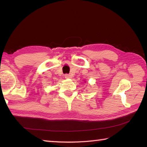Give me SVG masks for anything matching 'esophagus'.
I'll return each mask as SVG.
<instances>
[{"label": "esophagus", "instance_id": "34e87169", "mask_svg": "<svg viewBox=\"0 0 147 147\" xmlns=\"http://www.w3.org/2000/svg\"><path fill=\"white\" fill-rule=\"evenodd\" d=\"M71 75L69 74H65V78H71Z\"/></svg>", "mask_w": 147, "mask_h": 147}]
</instances>
